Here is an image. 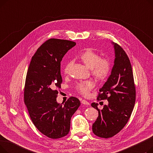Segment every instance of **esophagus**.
Returning <instances> with one entry per match:
<instances>
[{"label": "esophagus", "mask_w": 153, "mask_h": 153, "mask_svg": "<svg viewBox=\"0 0 153 153\" xmlns=\"http://www.w3.org/2000/svg\"><path fill=\"white\" fill-rule=\"evenodd\" d=\"M81 103L82 104H84V105H89V103L88 102L87 100H82L81 101Z\"/></svg>", "instance_id": "34e87169"}]
</instances>
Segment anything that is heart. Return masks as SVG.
Masks as SVG:
<instances>
[{
    "mask_svg": "<svg viewBox=\"0 0 153 153\" xmlns=\"http://www.w3.org/2000/svg\"><path fill=\"white\" fill-rule=\"evenodd\" d=\"M81 59L86 66L91 69L92 74L99 80H104L110 75L111 71V61L107 58H101L100 54L92 49H87L79 55ZM72 65V61H68L64 68V72L68 74ZM95 86L93 81H81L76 85L78 92L84 96L89 95L90 91Z\"/></svg>",
    "mask_w": 153,
    "mask_h": 153,
    "instance_id": "1",
    "label": "heart"
}]
</instances>
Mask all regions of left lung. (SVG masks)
<instances>
[{"label": "left lung", "mask_w": 153, "mask_h": 153, "mask_svg": "<svg viewBox=\"0 0 153 153\" xmlns=\"http://www.w3.org/2000/svg\"><path fill=\"white\" fill-rule=\"evenodd\" d=\"M114 45L115 59L111 75L100 89L97 100H107L102 110L98 103L91 106L99 111L92 125L93 133L100 138H108L121 131L130 119L136 100V89L130 61L123 48Z\"/></svg>", "instance_id": "left-lung-1"}]
</instances>
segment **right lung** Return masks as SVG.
Instances as JSON below:
<instances>
[{"label": "right lung", "instance_id": "obj_1", "mask_svg": "<svg viewBox=\"0 0 153 153\" xmlns=\"http://www.w3.org/2000/svg\"><path fill=\"white\" fill-rule=\"evenodd\" d=\"M76 45L66 39H48L31 58L27 71L24 102L34 125L51 139L61 138L69 133L71 118L81 105L74 97H69L64 105L56 102L58 89L62 82L61 61Z\"/></svg>", "mask_w": 153, "mask_h": 153}]
</instances>
